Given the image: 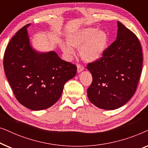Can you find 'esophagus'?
<instances>
[{
    "instance_id": "esophagus-1",
    "label": "esophagus",
    "mask_w": 148,
    "mask_h": 148,
    "mask_svg": "<svg viewBox=\"0 0 148 148\" xmlns=\"http://www.w3.org/2000/svg\"><path fill=\"white\" fill-rule=\"evenodd\" d=\"M77 73L82 72V71L84 69V66H82V65H80V64H77Z\"/></svg>"
}]
</instances>
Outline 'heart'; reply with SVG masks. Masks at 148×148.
Instances as JSON below:
<instances>
[{
    "mask_svg": "<svg viewBox=\"0 0 148 148\" xmlns=\"http://www.w3.org/2000/svg\"><path fill=\"white\" fill-rule=\"evenodd\" d=\"M66 42L60 47L66 55L74 54L73 48H79V54L86 62L96 61L102 57L108 45V38L106 32L94 27H85L66 34Z\"/></svg>",
    "mask_w": 148,
    "mask_h": 148,
    "instance_id": "obj_1",
    "label": "heart"
}]
</instances>
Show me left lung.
Listing matches in <instances>:
<instances>
[{
  "label": "left lung",
  "instance_id": "1",
  "mask_svg": "<svg viewBox=\"0 0 148 148\" xmlns=\"http://www.w3.org/2000/svg\"><path fill=\"white\" fill-rule=\"evenodd\" d=\"M116 39L102 57L89 63L92 75L88 89L89 100L104 110H115L126 104L136 91L143 64L142 49L138 38L117 21Z\"/></svg>",
  "mask_w": 148,
  "mask_h": 148
}]
</instances>
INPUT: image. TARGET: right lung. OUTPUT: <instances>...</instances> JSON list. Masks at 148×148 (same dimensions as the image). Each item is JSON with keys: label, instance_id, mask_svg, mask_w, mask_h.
<instances>
[{"label": "right lung", "instance_id": "1", "mask_svg": "<svg viewBox=\"0 0 148 148\" xmlns=\"http://www.w3.org/2000/svg\"><path fill=\"white\" fill-rule=\"evenodd\" d=\"M27 24L11 38L3 65L14 94L26 108L46 109L57 102L64 84L77 73L75 64L62 60L54 51L40 52L32 48Z\"/></svg>", "mask_w": 148, "mask_h": 148}]
</instances>
